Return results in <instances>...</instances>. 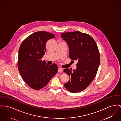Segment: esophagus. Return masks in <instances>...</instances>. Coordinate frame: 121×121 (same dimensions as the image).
Masks as SVG:
<instances>
[{"mask_svg":"<svg viewBox=\"0 0 121 121\" xmlns=\"http://www.w3.org/2000/svg\"><path fill=\"white\" fill-rule=\"evenodd\" d=\"M58 72H63V69L61 68H58Z\"/></svg>","mask_w":121,"mask_h":121,"instance_id":"esophagus-1","label":"esophagus"}]
</instances>
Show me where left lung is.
I'll use <instances>...</instances> for the list:
<instances>
[{"instance_id": "8db88e82", "label": "left lung", "mask_w": 121, "mask_h": 121, "mask_svg": "<svg viewBox=\"0 0 121 121\" xmlns=\"http://www.w3.org/2000/svg\"><path fill=\"white\" fill-rule=\"evenodd\" d=\"M61 37L68 45L70 59L78 61L75 70L64 69L70 78L64 87L71 92H79L96 76L100 64L99 51L94 39L87 34L76 31L62 33Z\"/></svg>"}]
</instances>
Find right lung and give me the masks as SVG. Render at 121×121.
<instances>
[{"label":"right lung","mask_w":121,"mask_h":121,"mask_svg":"<svg viewBox=\"0 0 121 121\" xmlns=\"http://www.w3.org/2000/svg\"><path fill=\"white\" fill-rule=\"evenodd\" d=\"M54 34L41 31L26 38L19 49L18 68L23 79L32 89L39 90L46 86L57 72L56 64H47L41 59L46 52V44Z\"/></svg>","instance_id":"right-lung-1"}]
</instances>
